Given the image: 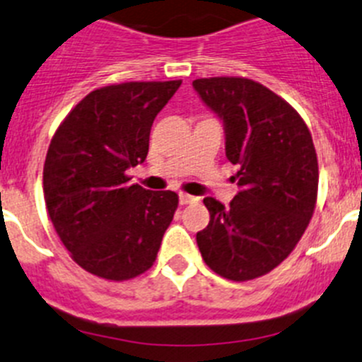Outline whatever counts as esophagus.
I'll use <instances>...</instances> for the list:
<instances>
[{
	"instance_id": "1",
	"label": "esophagus",
	"mask_w": 362,
	"mask_h": 362,
	"mask_svg": "<svg viewBox=\"0 0 362 362\" xmlns=\"http://www.w3.org/2000/svg\"><path fill=\"white\" fill-rule=\"evenodd\" d=\"M194 202H198L196 196L185 194V192H180V194H178V203H180V205H189V203H194Z\"/></svg>"
}]
</instances>
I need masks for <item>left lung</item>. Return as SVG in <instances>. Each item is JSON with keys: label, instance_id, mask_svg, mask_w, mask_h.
Listing matches in <instances>:
<instances>
[{"label": "left lung", "instance_id": "1", "mask_svg": "<svg viewBox=\"0 0 362 362\" xmlns=\"http://www.w3.org/2000/svg\"><path fill=\"white\" fill-rule=\"evenodd\" d=\"M192 88L223 124L228 160L240 166L230 206L203 199L210 223L196 242L214 272L255 279L278 267L310 224L318 189L313 139L297 111L263 84L210 77Z\"/></svg>", "mask_w": 362, "mask_h": 362}]
</instances>
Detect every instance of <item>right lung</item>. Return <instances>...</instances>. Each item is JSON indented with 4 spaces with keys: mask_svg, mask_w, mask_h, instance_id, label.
I'll return each instance as SVG.
<instances>
[{
    "mask_svg": "<svg viewBox=\"0 0 362 362\" xmlns=\"http://www.w3.org/2000/svg\"><path fill=\"white\" fill-rule=\"evenodd\" d=\"M180 84L100 88L52 136L44 164L49 217L74 262L99 278L124 281L156 262L178 196L131 184L127 170L146 159L153 120Z\"/></svg>",
    "mask_w": 362,
    "mask_h": 362,
    "instance_id": "obj_1",
    "label": "right lung"
}]
</instances>
